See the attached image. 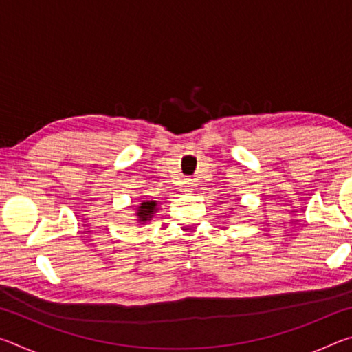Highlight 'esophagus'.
I'll return each instance as SVG.
<instances>
[{
    "mask_svg": "<svg viewBox=\"0 0 352 352\" xmlns=\"http://www.w3.org/2000/svg\"><path fill=\"white\" fill-rule=\"evenodd\" d=\"M194 186H195V183H194L192 178H184V180H183V188H184V190H186V192H190Z\"/></svg>",
    "mask_w": 352,
    "mask_h": 352,
    "instance_id": "1",
    "label": "esophagus"
}]
</instances>
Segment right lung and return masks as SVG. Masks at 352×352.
<instances>
[{"mask_svg": "<svg viewBox=\"0 0 352 352\" xmlns=\"http://www.w3.org/2000/svg\"><path fill=\"white\" fill-rule=\"evenodd\" d=\"M155 205H157L155 201H142L138 208V214H136L140 217V222H146V220L152 217V214L155 212Z\"/></svg>", "mask_w": 352, "mask_h": 352, "instance_id": "right-lung-1", "label": "right lung"}]
</instances>
